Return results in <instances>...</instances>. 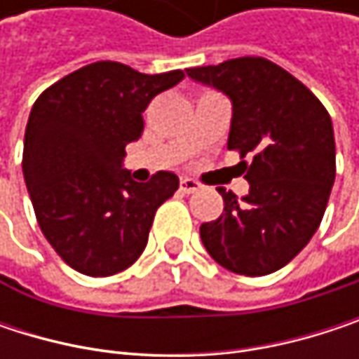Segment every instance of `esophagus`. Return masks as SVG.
I'll return each instance as SVG.
<instances>
[{
    "label": "esophagus",
    "instance_id": "esophagus-1",
    "mask_svg": "<svg viewBox=\"0 0 359 359\" xmlns=\"http://www.w3.org/2000/svg\"><path fill=\"white\" fill-rule=\"evenodd\" d=\"M201 184L193 179H180V191L182 193H195Z\"/></svg>",
    "mask_w": 359,
    "mask_h": 359
}]
</instances>
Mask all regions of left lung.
<instances>
[{
  "mask_svg": "<svg viewBox=\"0 0 359 359\" xmlns=\"http://www.w3.org/2000/svg\"><path fill=\"white\" fill-rule=\"evenodd\" d=\"M187 74L233 104L229 149H237L250 193L218 189L224 212L203 222L208 253L226 270L264 276L287 266L318 231L334 182V133L320 100L266 57H235Z\"/></svg>",
  "mask_w": 359,
  "mask_h": 359,
  "instance_id": "8db88e82",
  "label": "left lung"
}]
</instances>
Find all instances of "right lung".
Segmentation results:
<instances>
[{"mask_svg": "<svg viewBox=\"0 0 359 359\" xmlns=\"http://www.w3.org/2000/svg\"><path fill=\"white\" fill-rule=\"evenodd\" d=\"M184 79L182 70L143 74L95 62L45 89L31 109L22 172L45 239L76 272L111 276L147 245L156 210L179 177L137 182L122 168L126 145L143 133L149 102Z\"/></svg>", "mask_w": 359, "mask_h": 359, "instance_id": "right-lung-1", "label": "right lung"}]
</instances>
